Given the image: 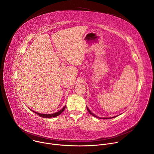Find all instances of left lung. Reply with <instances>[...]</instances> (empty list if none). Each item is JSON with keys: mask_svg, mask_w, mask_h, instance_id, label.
I'll return each instance as SVG.
<instances>
[{"mask_svg": "<svg viewBox=\"0 0 154 154\" xmlns=\"http://www.w3.org/2000/svg\"><path fill=\"white\" fill-rule=\"evenodd\" d=\"M86 108H87V109H88V112H89V113H90L91 115H92L93 116H95V117H96V118H100V119H111V118H115V117H112V118H99V117H97V116H95V115H94L93 113H91V112L90 111V109H89L88 108V107H86Z\"/></svg>", "mask_w": 154, "mask_h": 154, "instance_id": "obj_1", "label": "left lung"}]
</instances>
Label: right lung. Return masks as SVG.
<instances>
[{
  "label": "right lung",
  "instance_id": "right-lung-1",
  "mask_svg": "<svg viewBox=\"0 0 154 154\" xmlns=\"http://www.w3.org/2000/svg\"><path fill=\"white\" fill-rule=\"evenodd\" d=\"M65 108H66V106H64L61 110H60L59 112H57V113H53V114H41V113H37V112H35L36 114H37V115H38L39 116H41V117H42V118H54V117H56V116H58V115H60L64 110V109H65ZM33 112V111H32Z\"/></svg>",
  "mask_w": 154,
  "mask_h": 154
}]
</instances>
